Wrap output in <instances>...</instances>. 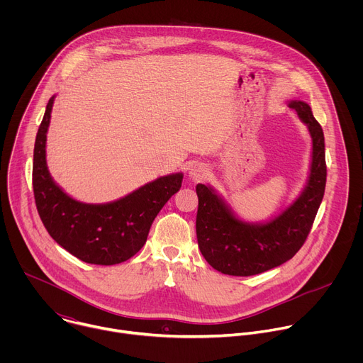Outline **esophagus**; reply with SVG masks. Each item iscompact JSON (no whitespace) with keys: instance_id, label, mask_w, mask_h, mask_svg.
Returning <instances> with one entry per match:
<instances>
[{"instance_id":"34e87169","label":"esophagus","mask_w":363,"mask_h":363,"mask_svg":"<svg viewBox=\"0 0 363 363\" xmlns=\"http://www.w3.org/2000/svg\"><path fill=\"white\" fill-rule=\"evenodd\" d=\"M206 167L202 165V164H192L191 168H189V177L194 179V181H198V179H202L205 175H206Z\"/></svg>"}]
</instances>
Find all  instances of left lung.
I'll return each mask as SVG.
<instances>
[{
  "instance_id": "obj_1",
  "label": "left lung",
  "mask_w": 363,
  "mask_h": 363,
  "mask_svg": "<svg viewBox=\"0 0 363 363\" xmlns=\"http://www.w3.org/2000/svg\"><path fill=\"white\" fill-rule=\"evenodd\" d=\"M289 106L307 125L313 152L307 185L287 210L266 224H247L210 186L196 185L198 247L208 264L224 274L254 276L286 263L312 230L326 186L325 135L307 103L293 100Z\"/></svg>"
}]
</instances>
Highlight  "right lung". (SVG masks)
<instances>
[{"label":"right lung","instance_id":"right-lung-1","mask_svg":"<svg viewBox=\"0 0 363 363\" xmlns=\"http://www.w3.org/2000/svg\"><path fill=\"white\" fill-rule=\"evenodd\" d=\"M55 96L47 103L34 145L33 189L38 216L57 244L84 263L112 266L133 257L167 201L179 191L182 174L155 179L109 203H83L59 188L45 164V140Z\"/></svg>","mask_w":363,"mask_h":363}]
</instances>
